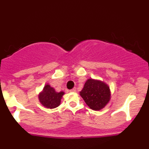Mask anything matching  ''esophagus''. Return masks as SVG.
I'll return each mask as SVG.
<instances>
[{
  "label": "esophagus",
  "mask_w": 149,
  "mask_h": 149,
  "mask_svg": "<svg viewBox=\"0 0 149 149\" xmlns=\"http://www.w3.org/2000/svg\"><path fill=\"white\" fill-rule=\"evenodd\" d=\"M76 88H73L72 90H70V92H76Z\"/></svg>",
  "instance_id": "esophagus-1"
}]
</instances>
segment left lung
Returning <instances> with one entry per match:
<instances>
[{"label": "left lung", "instance_id": "1", "mask_svg": "<svg viewBox=\"0 0 149 149\" xmlns=\"http://www.w3.org/2000/svg\"><path fill=\"white\" fill-rule=\"evenodd\" d=\"M80 95L87 105L94 111H100L111 100L110 88L105 82L89 78L85 83Z\"/></svg>", "mask_w": 149, "mask_h": 149}]
</instances>
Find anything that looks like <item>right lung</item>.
Segmentation results:
<instances>
[{
	"label": "right lung",
	"instance_id": "add662e5",
	"mask_svg": "<svg viewBox=\"0 0 149 149\" xmlns=\"http://www.w3.org/2000/svg\"><path fill=\"white\" fill-rule=\"evenodd\" d=\"M64 92H56L54 88L49 84H46L41 92L38 95L40 103L47 109H54L59 107L61 104V100Z\"/></svg>",
	"mask_w": 149,
	"mask_h": 149
}]
</instances>
